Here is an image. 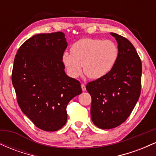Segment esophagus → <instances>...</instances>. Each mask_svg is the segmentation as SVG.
Returning a JSON list of instances; mask_svg holds the SVG:
<instances>
[{
    "mask_svg": "<svg viewBox=\"0 0 156 156\" xmlns=\"http://www.w3.org/2000/svg\"><path fill=\"white\" fill-rule=\"evenodd\" d=\"M81 89H82V91L84 92V91H86V86L84 85V84L82 83L81 84Z\"/></svg>",
    "mask_w": 156,
    "mask_h": 156,
    "instance_id": "34e87169",
    "label": "esophagus"
}]
</instances>
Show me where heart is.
I'll return each instance as SVG.
<instances>
[{"instance_id": "heart-1", "label": "heart", "mask_w": 156, "mask_h": 156, "mask_svg": "<svg viewBox=\"0 0 156 156\" xmlns=\"http://www.w3.org/2000/svg\"><path fill=\"white\" fill-rule=\"evenodd\" d=\"M71 54L64 53L62 62L72 78L84 74L91 79H98L108 75L117 63L119 48L112 40L84 38L73 44Z\"/></svg>"}]
</instances>
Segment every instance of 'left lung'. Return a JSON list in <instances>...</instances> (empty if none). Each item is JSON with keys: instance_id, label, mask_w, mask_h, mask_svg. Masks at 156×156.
Segmentation results:
<instances>
[{"instance_id": "8db88e82", "label": "left lung", "mask_w": 156, "mask_h": 156, "mask_svg": "<svg viewBox=\"0 0 156 156\" xmlns=\"http://www.w3.org/2000/svg\"><path fill=\"white\" fill-rule=\"evenodd\" d=\"M117 40L119 57L108 75L87 83L92 97L91 117L101 129H112L128 119L141 93V62L128 39L111 33Z\"/></svg>"}]
</instances>
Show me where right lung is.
<instances>
[{
    "instance_id": "right-lung-1",
    "label": "right lung",
    "mask_w": 156,
    "mask_h": 156,
    "mask_svg": "<svg viewBox=\"0 0 156 156\" xmlns=\"http://www.w3.org/2000/svg\"><path fill=\"white\" fill-rule=\"evenodd\" d=\"M67 47L63 32L39 34L20 46L14 61L12 80L20 108L45 131L66 124L67 104L82 93L80 82L64 72Z\"/></svg>"
}]
</instances>
